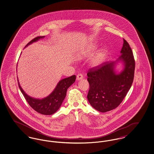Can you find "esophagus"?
<instances>
[{"label": "esophagus", "instance_id": "esophagus-1", "mask_svg": "<svg viewBox=\"0 0 154 154\" xmlns=\"http://www.w3.org/2000/svg\"><path fill=\"white\" fill-rule=\"evenodd\" d=\"M83 78H84L83 77V75L82 74H79L77 75L76 79H77V80H82Z\"/></svg>", "mask_w": 154, "mask_h": 154}]
</instances>
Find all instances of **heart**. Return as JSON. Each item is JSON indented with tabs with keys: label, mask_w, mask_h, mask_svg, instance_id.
Returning <instances> with one entry per match:
<instances>
[{
	"label": "heart",
	"mask_w": 154,
	"mask_h": 154,
	"mask_svg": "<svg viewBox=\"0 0 154 154\" xmlns=\"http://www.w3.org/2000/svg\"><path fill=\"white\" fill-rule=\"evenodd\" d=\"M107 54V51L105 50H102L101 51L99 52L96 55L94 59L92 60V65L94 66H97L99 65L102 62L104 59L105 58Z\"/></svg>",
	"instance_id": "obj_1"
}]
</instances>
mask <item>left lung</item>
Here are the masks:
<instances>
[{"label":"left lung","mask_w":154,"mask_h":154,"mask_svg":"<svg viewBox=\"0 0 154 154\" xmlns=\"http://www.w3.org/2000/svg\"><path fill=\"white\" fill-rule=\"evenodd\" d=\"M121 55L124 70L118 74L114 71L116 62H104L88 70L89 89L87 98L96 110L105 112L115 109L121 103L132 86L134 79L135 60L129 43L123 38Z\"/></svg>","instance_id":"obj_1"}]
</instances>
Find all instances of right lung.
<instances>
[{
    "instance_id": "right-lung-1",
    "label": "right lung",
    "mask_w": 154,
    "mask_h": 154,
    "mask_svg": "<svg viewBox=\"0 0 154 154\" xmlns=\"http://www.w3.org/2000/svg\"><path fill=\"white\" fill-rule=\"evenodd\" d=\"M44 37V36L36 37L29 42L25 47ZM75 75H73L60 81L51 94L43 99H34L26 95L21 87L18 79L17 80L19 88L30 106L40 114L51 115L55 113L60 107L66 97L67 89L75 82Z\"/></svg>"
}]
</instances>
